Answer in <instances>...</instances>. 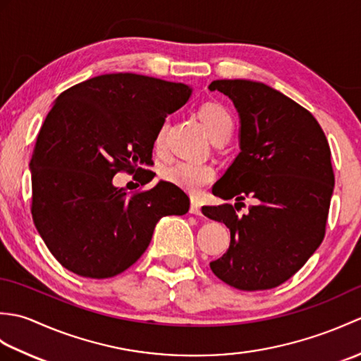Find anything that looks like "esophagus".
<instances>
[{
    "label": "esophagus",
    "instance_id": "1",
    "mask_svg": "<svg viewBox=\"0 0 361 361\" xmlns=\"http://www.w3.org/2000/svg\"><path fill=\"white\" fill-rule=\"evenodd\" d=\"M189 212H190V214H195V216H202V204L198 203L197 200H190Z\"/></svg>",
    "mask_w": 361,
    "mask_h": 361
}]
</instances>
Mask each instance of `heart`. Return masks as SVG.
Segmentation results:
<instances>
[{
  "mask_svg": "<svg viewBox=\"0 0 361 361\" xmlns=\"http://www.w3.org/2000/svg\"><path fill=\"white\" fill-rule=\"evenodd\" d=\"M200 118L212 141L219 140V137L231 136L234 122L231 114L228 113L224 105L214 102L204 104L200 109ZM164 132L166 127L163 126L155 136V147L158 150L163 149L164 145ZM163 176L171 185H175L176 188L186 190V192L198 194L214 180L216 171L209 164L192 163V161H176V163L169 164L163 169Z\"/></svg>",
  "mask_w": 361,
  "mask_h": 361,
  "instance_id": "heart-1",
  "label": "heart"
}]
</instances>
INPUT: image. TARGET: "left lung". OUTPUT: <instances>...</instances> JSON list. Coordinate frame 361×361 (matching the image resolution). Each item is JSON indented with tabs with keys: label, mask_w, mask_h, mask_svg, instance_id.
I'll use <instances>...</instances> for the list:
<instances>
[{
	"label": "left lung",
	"mask_w": 361,
	"mask_h": 361,
	"mask_svg": "<svg viewBox=\"0 0 361 361\" xmlns=\"http://www.w3.org/2000/svg\"><path fill=\"white\" fill-rule=\"evenodd\" d=\"M209 90L231 99L240 118L239 155L212 188L235 203L202 209L231 233L211 270L239 290L278 287L324 239L335 183L331 147L310 111L262 82L214 80ZM245 196L258 203L239 216Z\"/></svg>",
	"instance_id": "left-lung-1"
}]
</instances>
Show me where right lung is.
I'll return each mask as SVG.
<instances>
[{"mask_svg":"<svg viewBox=\"0 0 361 361\" xmlns=\"http://www.w3.org/2000/svg\"><path fill=\"white\" fill-rule=\"evenodd\" d=\"M192 88L132 73L102 74L63 91L46 116L30 158L32 219L52 256L83 278L132 267L164 216H183L189 197L159 180L127 194L113 176L128 169L152 181V150L167 114Z\"/></svg>","mask_w":361,"mask_h":361,"instance_id":"obj_1","label":"right lung"}]
</instances>
